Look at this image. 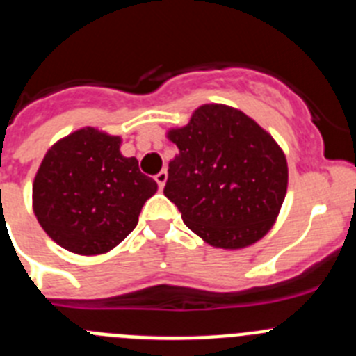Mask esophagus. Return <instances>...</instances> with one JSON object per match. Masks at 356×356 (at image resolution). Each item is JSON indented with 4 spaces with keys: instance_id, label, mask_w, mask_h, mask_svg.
I'll use <instances>...</instances> for the list:
<instances>
[{
    "instance_id": "esophagus-1",
    "label": "esophagus",
    "mask_w": 356,
    "mask_h": 356,
    "mask_svg": "<svg viewBox=\"0 0 356 356\" xmlns=\"http://www.w3.org/2000/svg\"><path fill=\"white\" fill-rule=\"evenodd\" d=\"M155 181L159 184V188L162 191L163 185H165V181H168V171H160L159 175L155 176Z\"/></svg>"
}]
</instances>
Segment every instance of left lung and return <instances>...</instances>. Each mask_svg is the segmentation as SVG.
Returning a JSON list of instances; mask_svg holds the SVG:
<instances>
[{
    "label": "left lung",
    "instance_id": "obj_1",
    "mask_svg": "<svg viewBox=\"0 0 356 356\" xmlns=\"http://www.w3.org/2000/svg\"><path fill=\"white\" fill-rule=\"evenodd\" d=\"M180 153L169 162L163 194L207 244L242 250L275 226L289 184L284 149L234 106H197L168 131Z\"/></svg>",
    "mask_w": 356,
    "mask_h": 356
}]
</instances>
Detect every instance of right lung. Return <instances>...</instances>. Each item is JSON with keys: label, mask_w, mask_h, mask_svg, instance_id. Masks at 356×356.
<instances>
[{"label": "right lung", "mask_w": 356, "mask_h": 356, "mask_svg": "<svg viewBox=\"0 0 356 356\" xmlns=\"http://www.w3.org/2000/svg\"><path fill=\"white\" fill-rule=\"evenodd\" d=\"M122 139L85 127L56 140L44 155L31 187L37 221L71 253L94 257L121 244L139 222L156 181L139 160L121 153Z\"/></svg>", "instance_id": "right-lung-1"}]
</instances>
